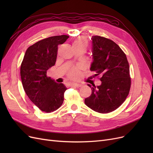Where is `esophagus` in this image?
Instances as JSON below:
<instances>
[{
	"label": "esophagus",
	"instance_id": "34e87169",
	"mask_svg": "<svg viewBox=\"0 0 153 153\" xmlns=\"http://www.w3.org/2000/svg\"><path fill=\"white\" fill-rule=\"evenodd\" d=\"M70 85L72 87H80L82 86L80 84H75V83H71Z\"/></svg>",
	"mask_w": 153,
	"mask_h": 153
}]
</instances>
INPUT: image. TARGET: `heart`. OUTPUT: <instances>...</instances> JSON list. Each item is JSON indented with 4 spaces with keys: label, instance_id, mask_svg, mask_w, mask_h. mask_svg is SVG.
<instances>
[{
    "label": "heart",
    "instance_id": "b5f03b06",
    "mask_svg": "<svg viewBox=\"0 0 153 153\" xmlns=\"http://www.w3.org/2000/svg\"><path fill=\"white\" fill-rule=\"evenodd\" d=\"M87 45V42L85 38L82 37H79L74 40L73 42V47H86ZM79 71L76 68H73L69 73V76L72 78H75L78 76Z\"/></svg>",
    "mask_w": 153,
    "mask_h": 153
}]
</instances>
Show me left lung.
<instances>
[{
    "label": "left lung",
    "mask_w": 153,
    "mask_h": 153,
    "mask_svg": "<svg viewBox=\"0 0 153 153\" xmlns=\"http://www.w3.org/2000/svg\"><path fill=\"white\" fill-rule=\"evenodd\" d=\"M91 40L93 61L90 69L101 76V84H87L92 93L84 102L95 112L109 113L119 107L129 94V63L126 54L113 41L98 36H93Z\"/></svg>",
    "instance_id": "8db88e82"
}]
</instances>
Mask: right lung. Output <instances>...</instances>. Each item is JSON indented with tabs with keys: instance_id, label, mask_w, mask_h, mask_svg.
Returning <instances> with one entry per match:
<instances>
[{
	"instance_id": "obj_1",
	"label": "right lung",
	"mask_w": 153,
	"mask_h": 153,
	"mask_svg": "<svg viewBox=\"0 0 153 153\" xmlns=\"http://www.w3.org/2000/svg\"><path fill=\"white\" fill-rule=\"evenodd\" d=\"M67 35L42 39L26 50L20 67V76L26 94L35 105L45 112H51L61 106L67 89L47 76V70L55 65L58 45L68 39Z\"/></svg>"
}]
</instances>
